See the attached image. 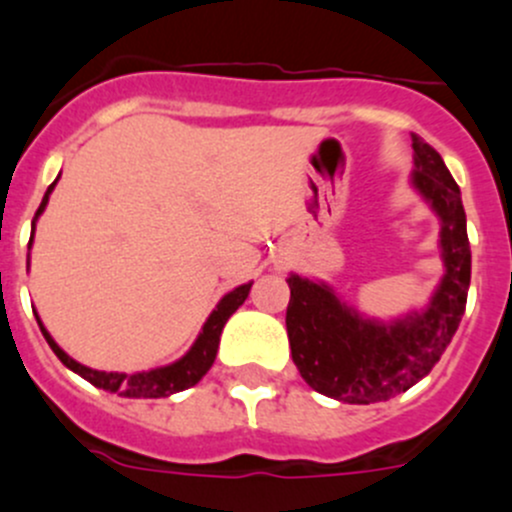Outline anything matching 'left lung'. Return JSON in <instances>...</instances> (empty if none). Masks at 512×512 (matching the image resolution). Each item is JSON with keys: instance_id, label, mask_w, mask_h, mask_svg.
<instances>
[{"instance_id": "8db88e82", "label": "left lung", "mask_w": 512, "mask_h": 512, "mask_svg": "<svg viewBox=\"0 0 512 512\" xmlns=\"http://www.w3.org/2000/svg\"><path fill=\"white\" fill-rule=\"evenodd\" d=\"M411 186L440 221L443 278L428 306L376 321L298 273L286 278V331L298 373L313 391L343 403L388 401L416 386L440 361L458 331L470 286V244L458 184L438 151L413 134Z\"/></svg>"}]
</instances>
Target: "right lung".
I'll return each mask as SVG.
<instances>
[{
    "label": "right lung",
    "instance_id": "obj_1",
    "mask_svg": "<svg viewBox=\"0 0 512 512\" xmlns=\"http://www.w3.org/2000/svg\"><path fill=\"white\" fill-rule=\"evenodd\" d=\"M57 181L49 186L47 194H44V199H42V204H39L37 214H34L29 249H32L37 219L44 214V209H47L49 194L54 191ZM251 283H244V286L234 288V291H229L219 303H216V308L211 311V316L206 318L204 328H201V333H199V338L194 341V346H191L189 351L179 358V361L169 363V366L151 368V371H136V373L109 371L106 373V371H96V368L84 366V363L74 361L72 356H67V353L59 348V343L52 338V333L44 328L42 318H39L37 313H34V316H37L39 328H42L49 348L57 353L59 361H62L69 371L79 373V376H82L84 381H89L91 386L104 388V391H109V393H119V396H124V398H166V396H171V393H179V391H186V388L196 386V383L206 376V371L214 366L216 351H219L221 331H224V326H226V321L231 318V313H236V308L246 301V296H249V291H251Z\"/></svg>",
    "mask_w": 512,
    "mask_h": 512
}]
</instances>
